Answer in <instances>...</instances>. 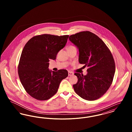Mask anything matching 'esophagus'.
Here are the masks:
<instances>
[{
  "mask_svg": "<svg viewBox=\"0 0 132 132\" xmlns=\"http://www.w3.org/2000/svg\"><path fill=\"white\" fill-rule=\"evenodd\" d=\"M74 75V73L69 71L68 72V75L69 76H73Z\"/></svg>",
  "mask_w": 132,
  "mask_h": 132,
  "instance_id": "1",
  "label": "esophagus"
}]
</instances>
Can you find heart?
I'll list each match as a JSON object with an SVG mask.
<instances>
[{
  "label": "heart",
  "instance_id": "obj_1",
  "mask_svg": "<svg viewBox=\"0 0 132 132\" xmlns=\"http://www.w3.org/2000/svg\"><path fill=\"white\" fill-rule=\"evenodd\" d=\"M72 47H75L74 46H69L68 47V48H72Z\"/></svg>",
  "mask_w": 132,
  "mask_h": 132
}]
</instances>
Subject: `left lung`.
Instances as JSON below:
<instances>
[{"label": "left lung", "instance_id": "1", "mask_svg": "<svg viewBox=\"0 0 132 132\" xmlns=\"http://www.w3.org/2000/svg\"><path fill=\"white\" fill-rule=\"evenodd\" d=\"M79 50V62L87 66L85 76L75 73L78 82L73 85L76 93L82 98L94 101L101 97L110 87L115 72L112 55L106 44L96 35L81 31L69 37Z\"/></svg>", "mask_w": 132, "mask_h": 132}]
</instances>
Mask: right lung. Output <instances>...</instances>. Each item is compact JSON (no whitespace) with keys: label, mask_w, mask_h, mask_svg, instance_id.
<instances>
[{"label":"right lung","mask_w":132,"mask_h":132,"mask_svg":"<svg viewBox=\"0 0 132 132\" xmlns=\"http://www.w3.org/2000/svg\"><path fill=\"white\" fill-rule=\"evenodd\" d=\"M68 37L44 34L34 37L25 44L20 59L18 74L26 91L32 97L40 101L50 99L68 75L66 70L55 72L48 68L50 60L56 59Z\"/></svg>","instance_id":"1"}]
</instances>
